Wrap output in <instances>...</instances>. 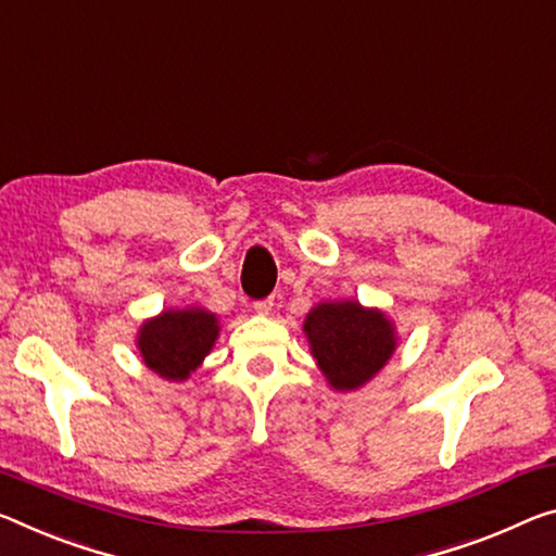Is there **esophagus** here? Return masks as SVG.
Returning a JSON list of instances; mask_svg holds the SVG:
<instances>
[{
    "instance_id": "obj_1",
    "label": "esophagus",
    "mask_w": 556,
    "mask_h": 556,
    "mask_svg": "<svg viewBox=\"0 0 556 556\" xmlns=\"http://www.w3.org/2000/svg\"><path fill=\"white\" fill-rule=\"evenodd\" d=\"M271 309H275V299H271V296L260 299V302H254V312L262 314V316H269Z\"/></svg>"
}]
</instances>
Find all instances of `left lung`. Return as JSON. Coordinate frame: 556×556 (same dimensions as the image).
I'll return each mask as SVG.
<instances>
[{
  "instance_id": "left-lung-1",
  "label": "left lung",
  "mask_w": 556,
  "mask_h": 556,
  "mask_svg": "<svg viewBox=\"0 0 556 556\" xmlns=\"http://www.w3.org/2000/svg\"><path fill=\"white\" fill-rule=\"evenodd\" d=\"M312 356L331 389L356 391L381 371L395 351V326L358 302H321L306 314Z\"/></svg>"
}]
</instances>
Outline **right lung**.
Returning a JSON list of instances; mask_svg holds the SVG:
<instances>
[{
    "label": "right lung",
    "mask_w": 556,
    "mask_h": 556,
    "mask_svg": "<svg viewBox=\"0 0 556 556\" xmlns=\"http://www.w3.org/2000/svg\"><path fill=\"white\" fill-rule=\"evenodd\" d=\"M217 337V316L200 306H188L143 321L136 343L151 371L165 381H185L205 361Z\"/></svg>",
    "instance_id": "obj_1"
}]
</instances>
